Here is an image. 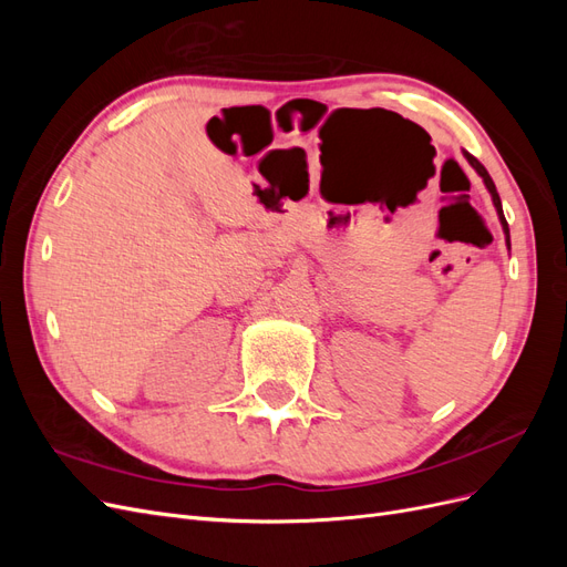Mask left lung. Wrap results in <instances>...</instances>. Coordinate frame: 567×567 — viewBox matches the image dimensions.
Instances as JSON below:
<instances>
[{"label": "left lung", "mask_w": 567, "mask_h": 567, "mask_svg": "<svg viewBox=\"0 0 567 567\" xmlns=\"http://www.w3.org/2000/svg\"><path fill=\"white\" fill-rule=\"evenodd\" d=\"M463 156H466V161L471 163V167L475 169V173L483 177V182H485V186H487V192L492 194V203H494V208H496V215H499V221H502V227H504V234H506V246L511 248V234H508V221H506V217H504V210H502V198H499V194H496V186H494V182H492V177H489V173L485 169V165L480 163L475 156H471L468 151H463Z\"/></svg>", "instance_id": "8db88e82"}]
</instances>
